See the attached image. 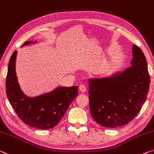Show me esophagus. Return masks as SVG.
I'll return each mask as SVG.
<instances>
[{"label": "esophagus", "instance_id": "esophagus-1", "mask_svg": "<svg viewBox=\"0 0 154 154\" xmlns=\"http://www.w3.org/2000/svg\"><path fill=\"white\" fill-rule=\"evenodd\" d=\"M79 90H80V91L82 92V93H85L87 91L86 87H85V85H80V86H79Z\"/></svg>", "mask_w": 154, "mask_h": 154}]
</instances>
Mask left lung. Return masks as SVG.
<instances>
[{
  "instance_id": "1",
  "label": "left lung",
  "mask_w": 154,
  "mask_h": 154,
  "mask_svg": "<svg viewBox=\"0 0 154 154\" xmlns=\"http://www.w3.org/2000/svg\"><path fill=\"white\" fill-rule=\"evenodd\" d=\"M131 66L103 78H90L89 106L94 119L106 128L122 126L134 119L147 100L150 77L142 50L132 46Z\"/></svg>"
}]
</instances>
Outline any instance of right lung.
Returning a JSON list of instances; mask_svg holds the SVG:
<instances>
[{"label":"right lung","instance_id":"1","mask_svg":"<svg viewBox=\"0 0 154 154\" xmlns=\"http://www.w3.org/2000/svg\"><path fill=\"white\" fill-rule=\"evenodd\" d=\"M37 41H28L22 47ZM16 50L10 58L6 79V94L18 117L25 124L38 129L48 130L56 126L68 107L79 94L78 86L60 87L37 96L29 97L22 91L16 72Z\"/></svg>","mask_w":154,"mask_h":154}]
</instances>
